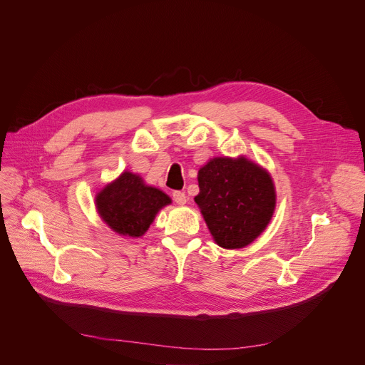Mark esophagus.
<instances>
[{"mask_svg":"<svg viewBox=\"0 0 365 365\" xmlns=\"http://www.w3.org/2000/svg\"><path fill=\"white\" fill-rule=\"evenodd\" d=\"M173 200L176 201V204H179V205H185L186 204V195H185V192H180V190H176V192H173Z\"/></svg>","mask_w":365,"mask_h":365,"instance_id":"esophagus-1","label":"esophagus"}]
</instances>
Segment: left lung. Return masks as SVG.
<instances>
[{
	"mask_svg": "<svg viewBox=\"0 0 365 365\" xmlns=\"http://www.w3.org/2000/svg\"><path fill=\"white\" fill-rule=\"evenodd\" d=\"M193 198L218 247L240 250L267 229L276 210L274 182L258 163L239 155L214 157L198 170Z\"/></svg>",
	"mask_w": 365,
	"mask_h": 365,
	"instance_id": "1",
	"label": "left lung"
}]
</instances>
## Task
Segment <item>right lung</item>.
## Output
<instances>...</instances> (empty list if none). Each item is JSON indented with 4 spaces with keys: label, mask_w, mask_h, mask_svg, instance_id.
Listing matches in <instances>:
<instances>
[{
    "label": "right lung",
    "mask_w": 365,
    "mask_h": 365,
    "mask_svg": "<svg viewBox=\"0 0 365 365\" xmlns=\"http://www.w3.org/2000/svg\"><path fill=\"white\" fill-rule=\"evenodd\" d=\"M172 200L158 187L125 170L117 179L96 192L95 208L101 220L117 235L142 237L153 225L155 215Z\"/></svg>",
    "instance_id": "add662e5"
}]
</instances>
